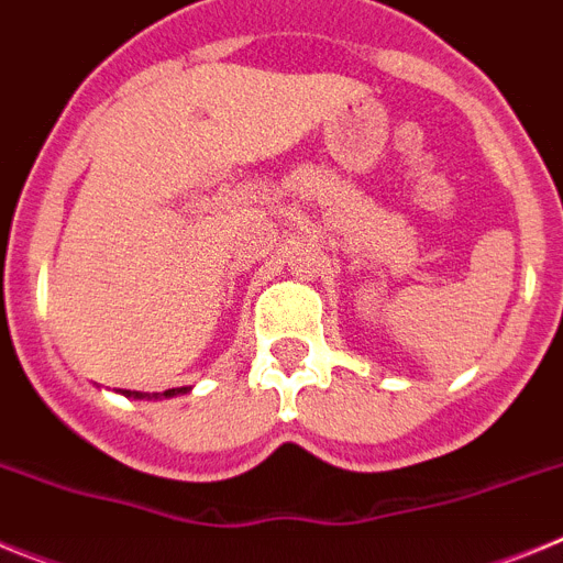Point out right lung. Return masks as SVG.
I'll use <instances>...</instances> for the list:
<instances>
[{"label":"right lung","mask_w":563,"mask_h":563,"mask_svg":"<svg viewBox=\"0 0 563 563\" xmlns=\"http://www.w3.org/2000/svg\"><path fill=\"white\" fill-rule=\"evenodd\" d=\"M180 391H188V389H166V391H163V397H174V395H180ZM126 395H132V397H148V395H141V391H126ZM152 397H157V395H152Z\"/></svg>","instance_id":"1"}]
</instances>
